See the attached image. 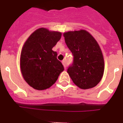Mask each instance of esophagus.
Segmentation results:
<instances>
[{
  "mask_svg": "<svg viewBox=\"0 0 123 123\" xmlns=\"http://www.w3.org/2000/svg\"><path fill=\"white\" fill-rule=\"evenodd\" d=\"M62 63L64 67V69H66V61H62Z\"/></svg>",
  "mask_w": 123,
  "mask_h": 123,
  "instance_id": "1",
  "label": "esophagus"
}]
</instances>
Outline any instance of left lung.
I'll return each instance as SVG.
<instances>
[{"mask_svg":"<svg viewBox=\"0 0 123 123\" xmlns=\"http://www.w3.org/2000/svg\"><path fill=\"white\" fill-rule=\"evenodd\" d=\"M63 36L74 57L68 69L73 82L82 89L95 87L105 69L103 53L97 41L85 30L67 32Z\"/></svg>","mask_w":123,"mask_h":123,"instance_id":"8db88e82","label":"left lung"}]
</instances>
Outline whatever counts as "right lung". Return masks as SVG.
I'll use <instances>...</instances> for the list:
<instances>
[{"instance_id": "obj_1", "label": "right lung", "mask_w": 123, "mask_h": 123, "mask_svg": "<svg viewBox=\"0 0 123 123\" xmlns=\"http://www.w3.org/2000/svg\"><path fill=\"white\" fill-rule=\"evenodd\" d=\"M61 32L46 28L35 31L24 44L20 54V70L27 83L37 90L52 86L64 66L52 50L61 38Z\"/></svg>"}]
</instances>
